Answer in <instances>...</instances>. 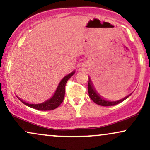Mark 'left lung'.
<instances>
[{
    "instance_id": "8db88e82",
    "label": "left lung",
    "mask_w": 150,
    "mask_h": 150,
    "mask_svg": "<svg viewBox=\"0 0 150 150\" xmlns=\"http://www.w3.org/2000/svg\"><path fill=\"white\" fill-rule=\"evenodd\" d=\"M88 93L89 96L90 97V99L94 101V103L98 105H100V106H114V105H116L119 103L122 102L123 101H124L125 99H126L127 98L129 97L130 96V94L126 96V97L123 98V99H120V100L116 101H109L107 100H105V99H103L102 97L99 95V94L97 92V91L95 90L94 88V86H93L92 82H91L90 78H89V82H88Z\"/></svg>"
}]
</instances>
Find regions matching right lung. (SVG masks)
Listing matches in <instances>:
<instances>
[{"label": "right lung", "instance_id": "right-lung-1", "mask_svg": "<svg viewBox=\"0 0 150 150\" xmlns=\"http://www.w3.org/2000/svg\"><path fill=\"white\" fill-rule=\"evenodd\" d=\"M74 73H75V71L72 72V73H70L68 75L63 77L61 82H60L59 85L58 86V88L56 89V92H55L53 97L51 99H49V100L44 101V102L37 104H29V103H27L26 101H22L19 97L18 99L23 104L27 105V106H30L31 108H35V109L40 110V111H50V110L55 109V108L58 107L61 105V103L63 102L65 97V85H66V82L70 77L73 76Z\"/></svg>", "mask_w": 150, "mask_h": 150}]
</instances>
